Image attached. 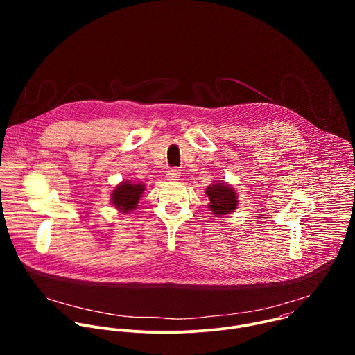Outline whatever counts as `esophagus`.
Wrapping results in <instances>:
<instances>
[{"label": "esophagus", "instance_id": "obj_1", "mask_svg": "<svg viewBox=\"0 0 355 355\" xmlns=\"http://www.w3.org/2000/svg\"><path fill=\"white\" fill-rule=\"evenodd\" d=\"M180 177H181V173H180V170H177V168H170V170L167 171V180H168V181L175 182V181L180 180Z\"/></svg>", "mask_w": 355, "mask_h": 355}]
</instances>
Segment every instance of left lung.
Segmentation results:
<instances>
[{
	"label": "left lung",
	"mask_w": 355,
	"mask_h": 355,
	"mask_svg": "<svg viewBox=\"0 0 355 355\" xmlns=\"http://www.w3.org/2000/svg\"><path fill=\"white\" fill-rule=\"evenodd\" d=\"M211 204L208 205L209 209L215 215H227L237 209L239 198L236 191L223 182H215L205 189Z\"/></svg>",
	"instance_id": "8db88e82"
}]
</instances>
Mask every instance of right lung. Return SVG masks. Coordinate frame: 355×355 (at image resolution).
I'll list each match as a JSON object with an SVG mask.
<instances>
[{
	"label": "right lung",
	"mask_w": 355,
	"mask_h": 355,
	"mask_svg": "<svg viewBox=\"0 0 355 355\" xmlns=\"http://www.w3.org/2000/svg\"><path fill=\"white\" fill-rule=\"evenodd\" d=\"M144 189L146 187L141 182L133 184L132 181H122L119 185L115 187V189L111 193L112 205L118 211L123 214H129L130 211L136 209L139 199Z\"/></svg>",
	"instance_id": "right-lung-1"
}]
</instances>
